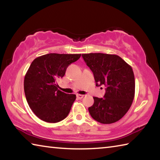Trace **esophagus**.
Returning <instances> with one entry per match:
<instances>
[{"instance_id":"esophagus-1","label":"esophagus","mask_w":160,"mask_h":160,"mask_svg":"<svg viewBox=\"0 0 160 160\" xmlns=\"http://www.w3.org/2000/svg\"><path fill=\"white\" fill-rule=\"evenodd\" d=\"M76 96H77V98H78V99H81L83 98L84 96H85V95H83V94H77Z\"/></svg>"}]
</instances>
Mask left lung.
Returning <instances> with one entry per match:
<instances>
[{"label": "left lung", "mask_w": 160, "mask_h": 160, "mask_svg": "<svg viewBox=\"0 0 160 160\" xmlns=\"http://www.w3.org/2000/svg\"><path fill=\"white\" fill-rule=\"evenodd\" d=\"M84 61L93 72L96 86L104 85V98L93 97L89 107L94 120L104 124L115 123L131 107L135 95V77L131 66L120 56L113 54H82Z\"/></svg>", "instance_id": "obj_1"}]
</instances>
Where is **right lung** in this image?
Masks as SVG:
<instances>
[{
  "mask_svg": "<svg viewBox=\"0 0 160 160\" xmlns=\"http://www.w3.org/2000/svg\"><path fill=\"white\" fill-rule=\"evenodd\" d=\"M81 54L48 53L31 63L24 80V90L29 107L38 118L48 123H57L67 117L76 95L59 90L57 80L68 66Z\"/></svg>",
  "mask_w": 160,
  "mask_h": 160,
  "instance_id": "1",
  "label": "right lung"
}]
</instances>
